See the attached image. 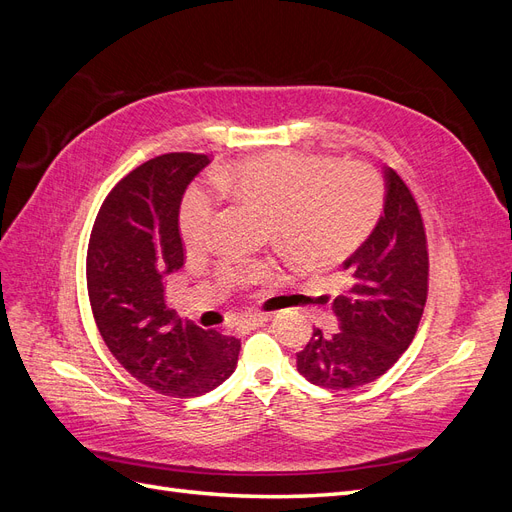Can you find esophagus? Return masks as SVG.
<instances>
[{
	"label": "esophagus",
	"mask_w": 512,
	"mask_h": 512,
	"mask_svg": "<svg viewBox=\"0 0 512 512\" xmlns=\"http://www.w3.org/2000/svg\"><path fill=\"white\" fill-rule=\"evenodd\" d=\"M269 320V314H260V312H250V314H245L243 318H241V324L245 329H258V327H262V324H265Z\"/></svg>",
	"instance_id": "34e87169"
}]
</instances>
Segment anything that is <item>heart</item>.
I'll return each mask as SVG.
<instances>
[{
    "label": "heart",
    "mask_w": 512,
    "mask_h": 512,
    "mask_svg": "<svg viewBox=\"0 0 512 512\" xmlns=\"http://www.w3.org/2000/svg\"><path fill=\"white\" fill-rule=\"evenodd\" d=\"M337 162L316 153L271 151L245 158L235 168L196 183L179 209L183 243L203 247L215 226L222 195L235 196L269 218L271 237L305 265H335L359 250L376 228L384 192L374 168ZM265 262L226 260L220 267L228 286H250L269 273Z\"/></svg>",
    "instance_id": "1"
}]
</instances>
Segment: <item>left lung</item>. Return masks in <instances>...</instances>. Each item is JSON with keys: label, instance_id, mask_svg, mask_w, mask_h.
<instances>
[{"label": "left lung", "instance_id": "left-lung-1", "mask_svg": "<svg viewBox=\"0 0 512 512\" xmlns=\"http://www.w3.org/2000/svg\"><path fill=\"white\" fill-rule=\"evenodd\" d=\"M384 213L369 239L346 262L348 290L333 312L339 331L314 329L297 352L303 378L342 391L374 382L408 350L429 290V252L421 209L395 170L386 168Z\"/></svg>", "mask_w": 512, "mask_h": 512}]
</instances>
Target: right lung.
Returning a JSON list of instances; mask_svg holds the SVG:
<instances>
[{
	"label": "right lung",
	"mask_w": 512,
	"mask_h": 512,
	"mask_svg": "<svg viewBox=\"0 0 512 512\" xmlns=\"http://www.w3.org/2000/svg\"><path fill=\"white\" fill-rule=\"evenodd\" d=\"M209 164L175 151L123 177L104 198L87 247V292L115 359L149 389L198 397L237 367L241 339L181 320L166 305L164 275L183 267L179 205Z\"/></svg>",
	"instance_id": "add662e5"
}]
</instances>
